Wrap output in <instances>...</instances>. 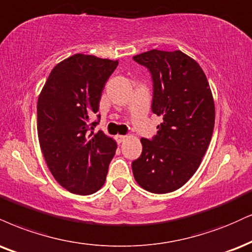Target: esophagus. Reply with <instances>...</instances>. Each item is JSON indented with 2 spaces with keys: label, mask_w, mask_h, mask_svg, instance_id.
<instances>
[{
  "label": "esophagus",
  "mask_w": 252,
  "mask_h": 252,
  "mask_svg": "<svg viewBox=\"0 0 252 252\" xmlns=\"http://www.w3.org/2000/svg\"><path fill=\"white\" fill-rule=\"evenodd\" d=\"M124 139H126V136H123V135H117V136H116L117 143H122Z\"/></svg>",
  "instance_id": "obj_1"
}]
</instances>
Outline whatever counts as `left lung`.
Wrapping results in <instances>:
<instances>
[{
    "label": "left lung",
    "mask_w": 252,
    "mask_h": 252,
    "mask_svg": "<svg viewBox=\"0 0 252 252\" xmlns=\"http://www.w3.org/2000/svg\"><path fill=\"white\" fill-rule=\"evenodd\" d=\"M153 81L151 111L163 118L153 138H141L132 172L143 189L175 191L195 174L213 136L215 104L198 63L180 50H150L132 57Z\"/></svg>",
    "instance_id": "1"
}]
</instances>
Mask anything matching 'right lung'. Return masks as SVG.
<instances>
[{
    "label": "right lung",
    "instance_id": "obj_1",
    "mask_svg": "<svg viewBox=\"0 0 252 252\" xmlns=\"http://www.w3.org/2000/svg\"><path fill=\"white\" fill-rule=\"evenodd\" d=\"M118 61L76 55L50 72L37 102L41 150L54 178L76 195L102 188L117 145L99 130V101ZM96 116L95 120L92 118Z\"/></svg>",
    "mask_w": 252,
    "mask_h": 252
}]
</instances>
